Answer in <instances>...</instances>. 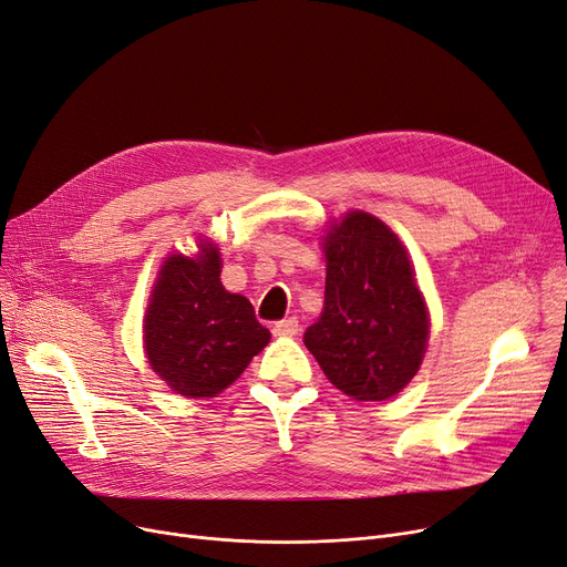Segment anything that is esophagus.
I'll return each mask as SVG.
<instances>
[{
  "mask_svg": "<svg viewBox=\"0 0 567 567\" xmlns=\"http://www.w3.org/2000/svg\"><path fill=\"white\" fill-rule=\"evenodd\" d=\"M297 333H299V319L297 317L280 319V322L274 324V336H297Z\"/></svg>",
  "mask_w": 567,
  "mask_h": 567,
  "instance_id": "34e87169",
  "label": "esophagus"
}]
</instances>
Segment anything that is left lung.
<instances>
[{
    "label": "left lung",
    "mask_w": 567,
    "mask_h": 567,
    "mask_svg": "<svg viewBox=\"0 0 567 567\" xmlns=\"http://www.w3.org/2000/svg\"><path fill=\"white\" fill-rule=\"evenodd\" d=\"M324 308L303 333L324 375L357 401H384L416 375L429 315L401 240L354 210L324 238Z\"/></svg>",
    "instance_id": "8db88e82"
}]
</instances>
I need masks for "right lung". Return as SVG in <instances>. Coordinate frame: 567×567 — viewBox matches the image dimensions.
I'll return each mask as SVG.
<instances>
[{
	"instance_id": "right-lung-1",
	"label": "right lung",
	"mask_w": 567,
	"mask_h": 567,
	"mask_svg": "<svg viewBox=\"0 0 567 567\" xmlns=\"http://www.w3.org/2000/svg\"><path fill=\"white\" fill-rule=\"evenodd\" d=\"M153 371L181 396L227 389L259 354L270 333L252 303L219 282V255L206 245L196 259L171 255L153 289L143 324Z\"/></svg>"
}]
</instances>
